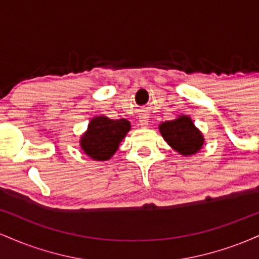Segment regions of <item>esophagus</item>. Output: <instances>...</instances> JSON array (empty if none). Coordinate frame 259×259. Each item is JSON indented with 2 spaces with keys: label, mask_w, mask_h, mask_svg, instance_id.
<instances>
[{
  "label": "esophagus",
  "mask_w": 259,
  "mask_h": 259,
  "mask_svg": "<svg viewBox=\"0 0 259 259\" xmlns=\"http://www.w3.org/2000/svg\"><path fill=\"white\" fill-rule=\"evenodd\" d=\"M140 125L142 126L148 125V117H146V115H142V117L140 118Z\"/></svg>",
  "instance_id": "esophagus-1"
}]
</instances>
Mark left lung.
Masks as SVG:
<instances>
[{
    "instance_id": "8db88e82",
    "label": "left lung",
    "mask_w": 259,
    "mask_h": 259,
    "mask_svg": "<svg viewBox=\"0 0 259 259\" xmlns=\"http://www.w3.org/2000/svg\"><path fill=\"white\" fill-rule=\"evenodd\" d=\"M159 132L165 141L184 156L196 153L203 145V136L186 115L162 123Z\"/></svg>"
}]
</instances>
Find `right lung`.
Masks as SVG:
<instances>
[{
    "label": "right lung",
    "instance_id": "right-lung-1",
    "mask_svg": "<svg viewBox=\"0 0 259 259\" xmlns=\"http://www.w3.org/2000/svg\"><path fill=\"white\" fill-rule=\"evenodd\" d=\"M129 130L130 123L126 119L113 120L100 115L90 121L80 145L91 158L107 160L115 153L120 141Z\"/></svg>",
    "mask_w": 259,
    "mask_h": 259
}]
</instances>
